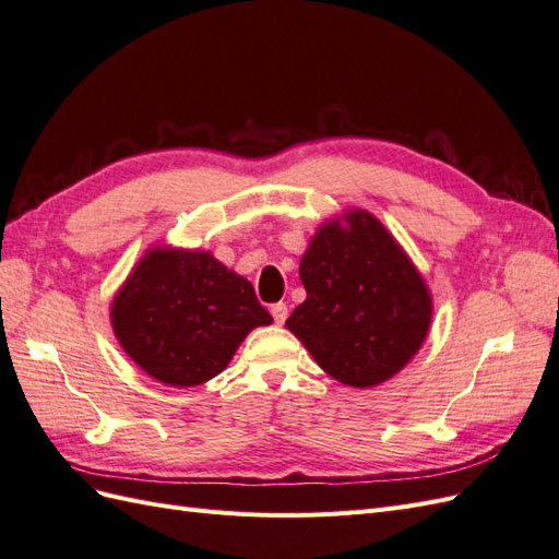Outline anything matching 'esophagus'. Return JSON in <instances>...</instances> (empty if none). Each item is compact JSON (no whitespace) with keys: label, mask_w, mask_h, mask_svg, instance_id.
Here are the masks:
<instances>
[{"label":"esophagus","mask_w":559,"mask_h":559,"mask_svg":"<svg viewBox=\"0 0 559 559\" xmlns=\"http://www.w3.org/2000/svg\"><path fill=\"white\" fill-rule=\"evenodd\" d=\"M270 314H273L275 324H284L286 317H289V308H286V302H275V306L270 308Z\"/></svg>","instance_id":"1"}]
</instances>
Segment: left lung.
<instances>
[{"label":"left lung","mask_w":559,"mask_h":559,"mask_svg":"<svg viewBox=\"0 0 559 559\" xmlns=\"http://www.w3.org/2000/svg\"><path fill=\"white\" fill-rule=\"evenodd\" d=\"M308 298L286 319L337 382L376 386L408 364L431 324V294L408 253L364 210L324 224L300 259Z\"/></svg>","instance_id":"obj_1"}]
</instances>
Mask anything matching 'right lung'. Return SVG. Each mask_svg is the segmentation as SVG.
<instances>
[{
  "instance_id": "1",
  "label": "right lung",
  "mask_w": 559,
  "mask_h": 559,
  "mask_svg": "<svg viewBox=\"0 0 559 559\" xmlns=\"http://www.w3.org/2000/svg\"><path fill=\"white\" fill-rule=\"evenodd\" d=\"M270 321L251 282L210 251L148 249L111 302V326L128 357L170 386L212 380L247 333Z\"/></svg>"
}]
</instances>
